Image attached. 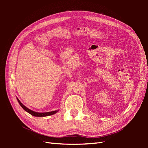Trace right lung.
I'll list each match as a JSON object with an SVG mask.
<instances>
[{
	"mask_svg": "<svg viewBox=\"0 0 148 148\" xmlns=\"http://www.w3.org/2000/svg\"><path fill=\"white\" fill-rule=\"evenodd\" d=\"M17 100L18 101L20 105L21 106L22 108H23L25 110H26L27 112H28L29 114H30L31 115H32L33 116H35V117H45V116H49L51 115H53L56 113H57L58 110H55V111H52V112H34L31 110L30 109H29L27 107H25L22 103L19 101V99L17 98Z\"/></svg>",
	"mask_w": 148,
	"mask_h": 148,
	"instance_id": "right-lung-1",
	"label": "right lung"
}]
</instances>
